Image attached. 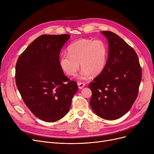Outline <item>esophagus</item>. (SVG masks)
Masks as SVG:
<instances>
[{
    "instance_id": "obj_1",
    "label": "esophagus",
    "mask_w": 154,
    "mask_h": 154,
    "mask_svg": "<svg viewBox=\"0 0 154 154\" xmlns=\"http://www.w3.org/2000/svg\"><path fill=\"white\" fill-rule=\"evenodd\" d=\"M77 84H78L79 89H82V88L85 86V84L83 82H78Z\"/></svg>"
}]
</instances>
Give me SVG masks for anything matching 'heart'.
<instances>
[{"instance_id": "heart-1", "label": "heart", "mask_w": 154, "mask_h": 154, "mask_svg": "<svg viewBox=\"0 0 154 154\" xmlns=\"http://www.w3.org/2000/svg\"><path fill=\"white\" fill-rule=\"evenodd\" d=\"M68 54L59 58L62 70L70 76H74L79 69L80 79H86L91 74L97 75L103 70L107 63L108 47L102 40L82 38L72 43L67 48Z\"/></svg>"}]
</instances>
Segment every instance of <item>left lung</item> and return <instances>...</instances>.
I'll list each match as a JSON object with an SVG mask.
<instances>
[{"mask_svg":"<svg viewBox=\"0 0 154 154\" xmlns=\"http://www.w3.org/2000/svg\"><path fill=\"white\" fill-rule=\"evenodd\" d=\"M109 45L103 70L88 85L90 105L98 116L115 120L130 110L138 95L142 79L139 58L133 48L117 34L102 31Z\"/></svg>","mask_w":154,"mask_h":154,"instance_id":"obj_1","label":"left lung"}]
</instances>
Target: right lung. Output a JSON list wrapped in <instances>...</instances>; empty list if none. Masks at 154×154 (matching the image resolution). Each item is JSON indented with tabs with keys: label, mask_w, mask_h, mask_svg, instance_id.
<instances>
[{
	"label": "right lung",
	"mask_w": 154,
	"mask_h": 154,
	"mask_svg": "<svg viewBox=\"0 0 154 154\" xmlns=\"http://www.w3.org/2000/svg\"><path fill=\"white\" fill-rule=\"evenodd\" d=\"M70 37L40 35L16 63V85L23 102L35 117L45 122H55L66 116L78 91L77 83L70 81L59 65L60 52Z\"/></svg>",
	"instance_id": "obj_1"
}]
</instances>
